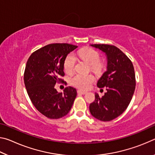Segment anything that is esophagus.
<instances>
[{
	"label": "esophagus",
	"instance_id": "esophagus-1",
	"mask_svg": "<svg viewBox=\"0 0 155 155\" xmlns=\"http://www.w3.org/2000/svg\"><path fill=\"white\" fill-rule=\"evenodd\" d=\"M77 93L78 94H85L86 93H87V91H83V90H78L77 91Z\"/></svg>",
	"mask_w": 155,
	"mask_h": 155
}]
</instances>
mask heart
<instances>
[{"label":"heart","instance_id":"1","mask_svg":"<svg viewBox=\"0 0 155 155\" xmlns=\"http://www.w3.org/2000/svg\"><path fill=\"white\" fill-rule=\"evenodd\" d=\"M78 56L81 58L85 60L89 64H91V68L94 71L98 72L101 70L102 64L99 62L100 55L96 51L90 48H85L80 50L78 52ZM76 64V57L73 53H70L65 57L64 63V68L65 71L68 74H71L74 71ZM95 78L90 74H81L78 73L73 76L70 79L72 85L76 87L87 90L90 87Z\"/></svg>","mask_w":155,"mask_h":155}]
</instances>
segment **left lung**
<instances>
[{
    "mask_svg": "<svg viewBox=\"0 0 155 155\" xmlns=\"http://www.w3.org/2000/svg\"><path fill=\"white\" fill-rule=\"evenodd\" d=\"M107 55V71L97 83L100 88L106 87L103 97L95 94V101L90 105L91 114L101 121L108 122L124 112L132 99L135 89V74L129 58L116 46L109 44H91Z\"/></svg>",
    "mask_w": 155,
    "mask_h": 155,
    "instance_id": "left-lung-1",
    "label": "left lung"
}]
</instances>
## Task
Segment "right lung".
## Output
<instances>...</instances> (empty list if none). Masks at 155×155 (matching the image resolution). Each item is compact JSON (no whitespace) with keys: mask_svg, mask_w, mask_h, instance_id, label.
<instances>
[{"mask_svg":"<svg viewBox=\"0 0 155 155\" xmlns=\"http://www.w3.org/2000/svg\"><path fill=\"white\" fill-rule=\"evenodd\" d=\"M78 46L69 44H51L33 52L27 62L24 74L26 89L31 102L41 114L50 119H59L71 109L77 96L72 87L59 93L57 83L65 81L64 63L65 57Z\"/></svg>","mask_w":155,"mask_h":155,"instance_id":"add662e5","label":"right lung"}]
</instances>
